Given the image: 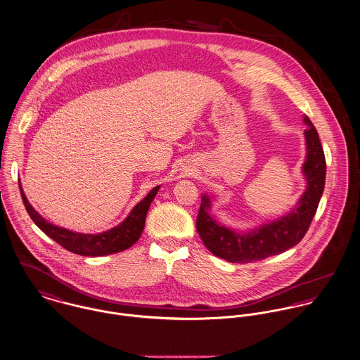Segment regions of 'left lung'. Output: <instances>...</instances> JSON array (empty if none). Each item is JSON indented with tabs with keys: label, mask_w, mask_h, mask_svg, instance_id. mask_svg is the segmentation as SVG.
I'll use <instances>...</instances> for the list:
<instances>
[{
	"label": "left lung",
	"mask_w": 360,
	"mask_h": 360,
	"mask_svg": "<svg viewBox=\"0 0 360 360\" xmlns=\"http://www.w3.org/2000/svg\"><path fill=\"white\" fill-rule=\"evenodd\" d=\"M304 120L308 125L304 131L308 153L302 171L308 186L298 201V207L275 222L265 224L248 233H239L219 225L210 217V199L202 196L196 229L205 247L214 255L233 264H248L284 252L305 236L324 189L326 159L315 125L308 117Z\"/></svg>",
	"instance_id": "8db88e82"
}]
</instances>
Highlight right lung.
Returning <instances> with one entry per match:
<instances>
[{"instance_id":"right-lung-1","label":"right lung","mask_w":360,"mask_h":360,"mask_svg":"<svg viewBox=\"0 0 360 360\" xmlns=\"http://www.w3.org/2000/svg\"><path fill=\"white\" fill-rule=\"evenodd\" d=\"M19 188H20V195L25 202V207L30 218L46 236H49L59 245H62L63 248L75 254L84 255V257H101V255H109V254L124 251L141 238L142 231L145 228L148 210L150 207V202L155 199L156 193L159 192L160 186L153 188L145 199L141 200L120 225L99 235L76 233V232L49 224L30 205V202L27 201L23 193L20 182H19Z\"/></svg>"}]
</instances>
